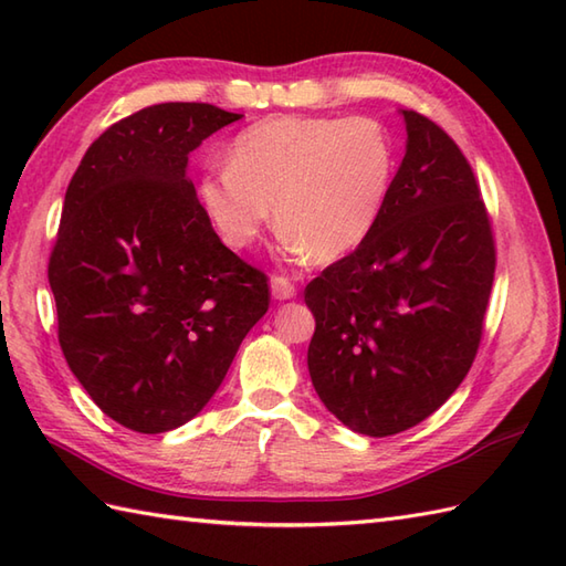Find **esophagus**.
Here are the masks:
<instances>
[{
  "mask_svg": "<svg viewBox=\"0 0 566 566\" xmlns=\"http://www.w3.org/2000/svg\"><path fill=\"white\" fill-rule=\"evenodd\" d=\"M272 296L276 302H286V298H294L296 296V286L292 280H286V276H272Z\"/></svg>",
  "mask_w": 566,
  "mask_h": 566,
  "instance_id": "obj_1",
  "label": "esophagus"
}]
</instances>
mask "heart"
<instances>
[{
    "label": "heart",
    "instance_id": "1",
    "mask_svg": "<svg viewBox=\"0 0 566 566\" xmlns=\"http://www.w3.org/2000/svg\"><path fill=\"white\" fill-rule=\"evenodd\" d=\"M396 155L365 116H274L238 134L199 197L226 245L255 243L274 209L286 255L333 262L363 243L389 197Z\"/></svg>",
    "mask_w": 566,
    "mask_h": 566
}]
</instances>
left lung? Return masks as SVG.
Wrapping results in <instances>:
<instances>
[{
    "label": "left lung",
    "mask_w": 566,
    "mask_h": 566,
    "mask_svg": "<svg viewBox=\"0 0 566 566\" xmlns=\"http://www.w3.org/2000/svg\"><path fill=\"white\" fill-rule=\"evenodd\" d=\"M406 155L371 233L306 286L308 375L343 426L387 438L450 399L474 363L496 250L457 143L399 112Z\"/></svg>",
    "instance_id": "1"
}]
</instances>
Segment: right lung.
I'll list each match as a JSON object with an SVG mask.
<instances>
[{"instance_id": "1", "label": "right lung", "mask_w": 566, "mask_h": 566, "mask_svg": "<svg viewBox=\"0 0 566 566\" xmlns=\"http://www.w3.org/2000/svg\"><path fill=\"white\" fill-rule=\"evenodd\" d=\"M243 114L167 102L92 143L65 191L48 264L72 375L128 430L167 432L221 387L268 314V276L216 235L189 153Z\"/></svg>"}]
</instances>
